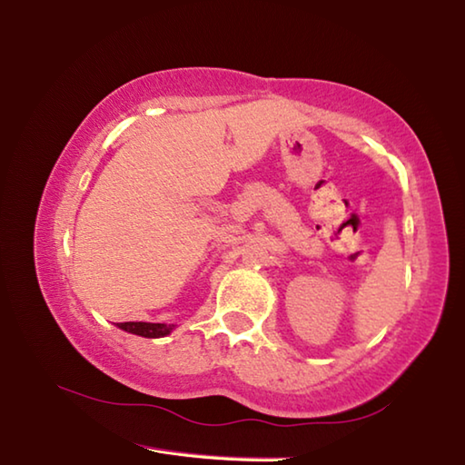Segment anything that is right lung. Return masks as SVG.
Listing matches in <instances>:
<instances>
[{
    "label": "right lung",
    "instance_id": "right-lung-1",
    "mask_svg": "<svg viewBox=\"0 0 465 465\" xmlns=\"http://www.w3.org/2000/svg\"><path fill=\"white\" fill-rule=\"evenodd\" d=\"M124 332L137 334V336H145V338H162L170 334L174 330V324H152V322H121L116 324Z\"/></svg>",
    "mask_w": 465,
    "mask_h": 465
}]
</instances>
